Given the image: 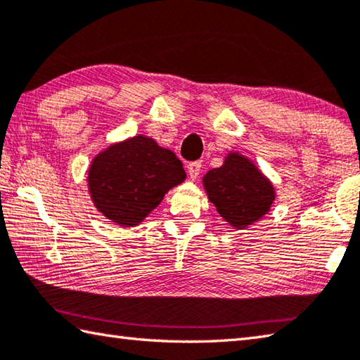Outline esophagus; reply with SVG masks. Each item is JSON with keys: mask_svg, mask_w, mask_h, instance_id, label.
<instances>
[{"mask_svg": "<svg viewBox=\"0 0 360 360\" xmlns=\"http://www.w3.org/2000/svg\"><path fill=\"white\" fill-rule=\"evenodd\" d=\"M200 166H202L200 161L189 162V165H188V175H189V179H191V180L198 179V175H199V172H200Z\"/></svg>", "mask_w": 360, "mask_h": 360, "instance_id": "obj_1", "label": "esophagus"}]
</instances>
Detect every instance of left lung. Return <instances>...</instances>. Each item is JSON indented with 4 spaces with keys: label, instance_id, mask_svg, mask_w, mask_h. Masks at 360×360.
Masks as SVG:
<instances>
[{
    "label": "left lung",
    "instance_id": "obj_1",
    "mask_svg": "<svg viewBox=\"0 0 360 360\" xmlns=\"http://www.w3.org/2000/svg\"><path fill=\"white\" fill-rule=\"evenodd\" d=\"M202 183L221 218L238 230L260 221L276 200L271 180L238 152L227 153L222 166L208 171Z\"/></svg>",
    "mask_w": 360,
    "mask_h": 360
}]
</instances>
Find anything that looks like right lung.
<instances>
[{
	"mask_svg": "<svg viewBox=\"0 0 360 360\" xmlns=\"http://www.w3.org/2000/svg\"><path fill=\"white\" fill-rule=\"evenodd\" d=\"M185 179V169L174 152L138 134L111 144L92 160L87 188L101 214L117 226L134 227Z\"/></svg>",
	"mask_w": 360,
	"mask_h": 360,
	"instance_id": "1",
	"label": "right lung"
}]
</instances>
